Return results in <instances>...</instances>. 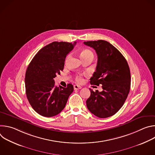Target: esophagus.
Here are the masks:
<instances>
[{"mask_svg": "<svg viewBox=\"0 0 155 155\" xmlns=\"http://www.w3.org/2000/svg\"><path fill=\"white\" fill-rule=\"evenodd\" d=\"M74 88L75 90H80V89H81V86H79V85H77V84H75V85L74 86Z\"/></svg>", "mask_w": 155, "mask_h": 155, "instance_id": "esophagus-1", "label": "esophagus"}]
</instances>
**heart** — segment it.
<instances>
[{"mask_svg":"<svg viewBox=\"0 0 155 155\" xmlns=\"http://www.w3.org/2000/svg\"><path fill=\"white\" fill-rule=\"evenodd\" d=\"M80 56L82 58V59L83 60V59L89 58V57H93L94 55H93V52L91 50H88V49H84L81 51ZM70 57H71V54H69L67 56V58H66V59H65V62L68 61V59L70 58ZM76 81L80 83H82L83 81V78L82 76L81 75H77L76 77Z\"/></svg>","mask_w":155,"mask_h":155,"instance_id":"b5f03b06","label":"heart"}]
</instances>
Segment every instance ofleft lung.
I'll list each match as a JSON object with an SVG mask.
<instances>
[{
	"label": "left lung",
	"instance_id": "1",
	"mask_svg": "<svg viewBox=\"0 0 155 155\" xmlns=\"http://www.w3.org/2000/svg\"><path fill=\"white\" fill-rule=\"evenodd\" d=\"M97 55L96 71L90 83L101 84L102 91H93L86 100V106L95 116L105 118L115 115L123 105L130 87V73L127 61L109 42L99 40L84 41Z\"/></svg>",
	"mask_w": 155,
	"mask_h": 155
}]
</instances>
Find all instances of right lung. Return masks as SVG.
Returning a JSON list of instances; mask_svg holds the SVG:
<instances>
[{
    "label": "right lung",
    "instance_id": "right-lung-1",
    "mask_svg": "<svg viewBox=\"0 0 155 155\" xmlns=\"http://www.w3.org/2000/svg\"><path fill=\"white\" fill-rule=\"evenodd\" d=\"M73 44L53 41L40 50L27 68L25 76L26 94L31 105L39 115L51 117L64 108L74 91L72 84L64 87L55 85L54 78L60 74Z\"/></svg>",
    "mask_w": 155,
    "mask_h": 155
}]
</instances>
